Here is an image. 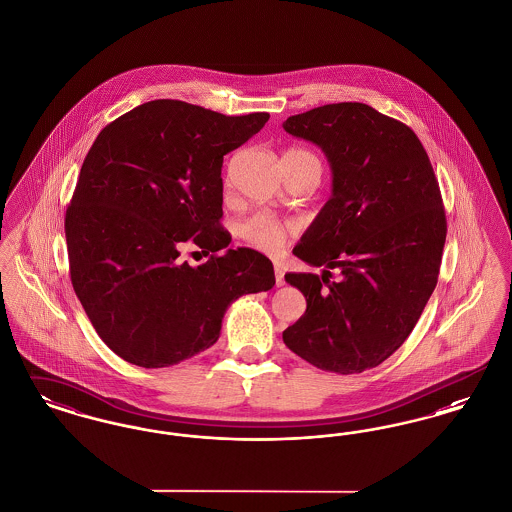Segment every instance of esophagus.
I'll list each match as a JSON object with an SVG mask.
<instances>
[{
    "instance_id": "1",
    "label": "esophagus",
    "mask_w": 512,
    "mask_h": 512,
    "mask_svg": "<svg viewBox=\"0 0 512 512\" xmlns=\"http://www.w3.org/2000/svg\"><path fill=\"white\" fill-rule=\"evenodd\" d=\"M274 278H276V286H284L286 280H284V268L280 265H274Z\"/></svg>"
}]
</instances>
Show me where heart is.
Returning <instances> with one entry per match:
<instances>
[{
  "mask_svg": "<svg viewBox=\"0 0 512 512\" xmlns=\"http://www.w3.org/2000/svg\"><path fill=\"white\" fill-rule=\"evenodd\" d=\"M286 157H315L311 151L301 147H290L284 153ZM317 159V157H315ZM295 228L292 222L278 219L268 213H255L238 224V236L251 249H257L267 255H280L288 240L292 238Z\"/></svg>",
  "mask_w": 512,
  "mask_h": 512,
  "instance_id": "b5f03b06",
  "label": "heart"
}]
</instances>
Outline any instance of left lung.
<instances>
[{"mask_svg":"<svg viewBox=\"0 0 512 512\" xmlns=\"http://www.w3.org/2000/svg\"><path fill=\"white\" fill-rule=\"evenodd\" d=\"M332 167V197L293 255L322 276L290 272L307 311L282 334L320 370L384 363L413 332L438 284L447 234L438 178L413 130L366 103L315 107L284 122ZM332 267L342 278L330 283Z\"/></svg>","mask_w":512,"mask_h":512,"instance_id":"1","label":"left lung"}]
</instances>
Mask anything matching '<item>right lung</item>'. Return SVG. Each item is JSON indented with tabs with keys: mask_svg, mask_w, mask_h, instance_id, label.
<instances>
[{
	"mask_svg": "<svg viewBox=\"0 0 512 512\" xmlns=\"http://www.w3.org/2000/svg\"><path fill=\"white\" fill-rule=\"evenodd\" d=\"M268 117L155 99L90 147L65 215L69 270L99 338L124 361L178 365L219 340L232 301L274 286L263 253H219L232 240L220 224L224 155ZM186 241L212 253L203 266L179 259Z\"/></svg>",
	"mask_w": 512,
	"mask_h": 512,
	"instance_id": "right-lung-1",
	"label": "right lung"
}]
</instances>
